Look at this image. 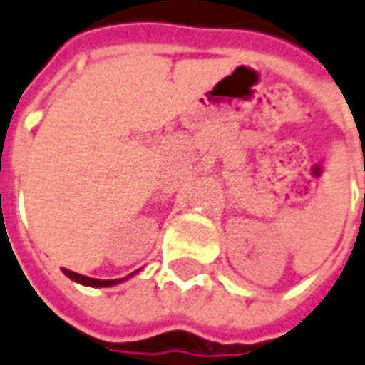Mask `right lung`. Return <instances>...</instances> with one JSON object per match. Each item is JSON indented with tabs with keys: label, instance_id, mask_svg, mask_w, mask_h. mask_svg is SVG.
Segmentation results:
<instances>
[{
	"label": "right lung",
	"instance_id": "1",
	"mask_svg": "<svg viewBox=\"0 0 365 365\" xmlns=\"http://www.w3.org/2000/svg\"><path fill=\"white\" fill-rule=\"evenodd\" d=\"M61 272H63L69 279H73V282H78V284H81V286H89V287H110L121 282V279H96V277L81 276V274H76V272L66 269V267H61ZM131 276H133V274H131Z\"/></svg>",
	"mask_w": 365,
	"mask_h": 365
}]
</instances>
